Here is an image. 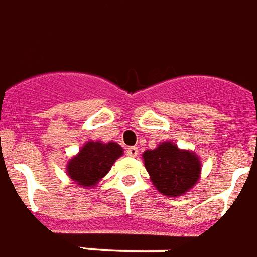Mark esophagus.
Segmentation results:
<instances>
[{
	"label": "esophagus",
	"mask_w": 257,
	"mask_h": 257,
	"mask_svg": "<svg viewBox=\"0 0 257 257\" xmlns=\"http://www.w3.org/2000/svg\"><path fill=\"white\" fill-rule=\"evenodd\" d=\"M138 154H139L138 147H128V148H126V155H128V157H136Z\"/></svg>",
	"instance_id": "1"
}]
</instances>
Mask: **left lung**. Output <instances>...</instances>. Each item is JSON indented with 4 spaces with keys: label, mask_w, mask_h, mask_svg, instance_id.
<instances>
[{
    "label": "left lung",
    "mask_w": 257,
    "mask_h": 257,
    "mask_svg": "<svg viewBox=\"0 0 257 257\" xmlns=\"http://www.w3.org/2000/svg\"><path fill=\"white\" fill-rule=\"evenodd\" d=\"M143 159L153 184L166 196H180L199 180V158L170 142L159 144L155 150H147Z\"/></svg>",
    "instance_id": "1"
}]
</instances>
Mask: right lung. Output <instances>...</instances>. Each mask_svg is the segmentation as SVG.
Returning a JSON list of instances; mask_svg holds the SVG:
<instances>
[{
  "label": "right lung",
  "mask_w": 257,
  "mask_h": 257,
  "mask_svg": "<svg viewBox=\"0 0 257 257\" xmlns=\"http://www.w3.org/2000/svg\"><path fill=\"white\" fill-rule=\"evenodd\" d=\"M122 153V148L117 143L88 142L81 148L79 155L68 163L66 172L81 187H92L109 173L115 159Z\"/></svg>",
  "instance_id": "right-lung-1"
}]
</instances>
